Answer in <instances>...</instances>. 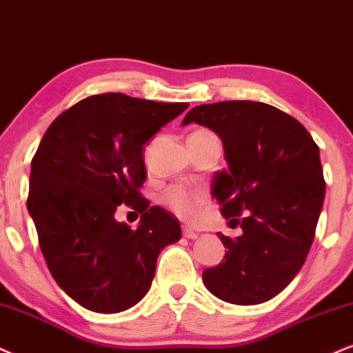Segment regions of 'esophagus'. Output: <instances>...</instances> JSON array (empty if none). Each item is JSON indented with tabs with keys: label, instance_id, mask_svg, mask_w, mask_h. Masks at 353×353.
<instances>
[{
	"label": "esophagus",
	"instance_id": "1",
	"mask_svg": "<svg viewBox=\"0 0 353 353\" xmlns=\"http://www.w3.org/2000/svg\"><path fill=\"white\" fill-rule=\"evenodd\" d=\"M182 233H184V236H185L187 239H195V238H199V231L192 230V228H189V226H182Z\"/></svg>",
	"mask_w": 353,
	"mask_h": 353
}]
</instances>
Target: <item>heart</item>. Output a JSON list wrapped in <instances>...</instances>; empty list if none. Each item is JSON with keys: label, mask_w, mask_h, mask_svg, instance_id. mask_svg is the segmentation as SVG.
<instances>
[{"label": "heart", "mask_w": 353, "mask_h": 353, "mask_svg": "<svg viewBox=\"0 0 353 353\" xmlns=\"http://www.w3.org/2000/svg\"><path fill=\"white\" fill-rule=\"evenodd\" d=\"M192 135H212L208 130H197ZM207 194L202 189H195L189 185H169L163 192L161 202L169 212L174 215L182 218V220H194L202 212V208L207 203Z\"/></svg>", "instance_id": "obj_1"}]
</instances>
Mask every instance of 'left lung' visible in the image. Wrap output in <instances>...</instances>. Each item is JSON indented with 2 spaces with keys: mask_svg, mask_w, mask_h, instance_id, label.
Instances as JSON below:
<instances>
[{
  "mask_svg": "<svg viewBox=\"0 0 353 353\" xmlns=\"http://www.w3.org/2000/svg\"><path fill=\"white\" fill-rule=\"evenodd\" d=\"M221 138L228 171L215 174L221 215L239 225L236 239L218 233L226 254L203 270L213 295L259 305L279 295L305 264L323 210L325 182L319 146L295 117L254 101H225L189 110Z\"/></svg>",
  "mask_w": 353,
  "mask_h": 353,
  "instance_id": "left-lung-1",
  "label": "left lung"
}]
</instances>
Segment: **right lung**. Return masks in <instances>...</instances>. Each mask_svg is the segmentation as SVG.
Masks as SVG:
<instances>
[{
  "label": "right lung",
  "instance_id": "1",
  "mask_svg": "<svg viewBox=\"0 0 353 353\" xmlns=\"http://www.w3.org/2000/svg\"><path fill=\"white\" fill-rule=\"evenodd\" d=\"M189 107L120 94L89 96L47 128L32 158L28 210L60 288L94 313L137 305L164 246L181 239L177 218L140 194L143 145ZM142 213L132 230L119 204ZM138 216V215H137Z\"/></svg>",
  "mask_w": 353,
  "mask_h": 353
}]
</instances>
